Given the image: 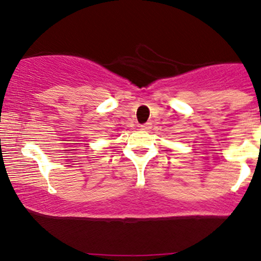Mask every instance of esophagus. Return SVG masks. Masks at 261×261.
I'll list each match as a JSON object with an SVG mask.
<instances>
[{"label": "esophagus", "instance_id": "1", "mask_svg": "<svg viewBox=\"0 0 261 261\" xmlns=\"http://www.w3.org/2000/svg\"><path fill=\"white\" fill-rule=\"evenodd\" d=\"M140 127L142 128V130H149V128L152 127V124H151V122H146V124L140 125Z\"/></svg>", "mask_w": 261, "mask_h": 261}]
</instances>
